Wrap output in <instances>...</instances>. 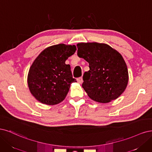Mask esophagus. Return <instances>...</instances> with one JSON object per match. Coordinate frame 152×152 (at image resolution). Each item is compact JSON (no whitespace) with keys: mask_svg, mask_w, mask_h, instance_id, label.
Listing matches in <instances>:
<instances>
[{"mask_svg":"<svg viewBox=\"0 0 152 152\" xmlns=\"http://www.w3.org/2000/svg\"><path fill=\"white\" fill-rule=\"evenodd\" d=\"M77 81L78 83H80V84H81V83H82L83 81V77H80L77 78Z\"/></svg>","mask_w":152,"mask_h":152,"instance_id":"obj_1","label":"esophagus"}]
</instances>
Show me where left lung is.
Masks as SVG:
<instances>
[{
	"mask_svg": "<svg viewBox=\"0 0 152 152\" xmlns=\"http://www.w3.org/2000/svg\"><path fill=\"white\" fill-rule=\"evenodd\" d=\"M77 56L89 63L82 86L96 102L108 103L117 99L128 85L126 64L120 53L105 43H80Z\"/></svg>",
	"mask_w": 152,
	"mask_h": 152,
	"instance_id": "obj_1",
	"label": "left lung"
}]
</instances>
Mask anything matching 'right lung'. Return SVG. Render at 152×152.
Instances as JSON below:
<instances>
[{
  "label": "right lung",
  "instance_id": "1",
  "mask_svg": "<svg viewBox=\"0 0 152 152\" xmlns=\"http://www.w3.org/2000/svg\"><path fill=\"white\" fill-rule=\"evenodd\" d=\"M76 50L75 45L58 44L47 47L35 58L28 72V85L37 100L53 105L64 100L71 84L76 82L65 62Z\"/></svg>",
  "mask_w": 152,
  "mask_h": 152
}]
</instances>
